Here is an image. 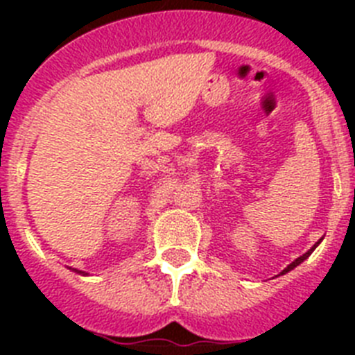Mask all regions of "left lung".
I'll use <instances>...</instances> for the list:
<instances>
[{
    "instance_id": "8db88e82",
    "label": "left lung",
    "mask_w": 355,
    "mask_h": 355,
    "mask_svg": "<svg viewBox=\"0 0 355 355\" xmlns=\"http://www.w3.org/2000/svg\"><path fill=\"white\" fill-rule=\"evenodd\" d=\"M316 245H318V243H316ZM316 245H315V247H316ZM315 247H313V249H311V250H307V252H306V254H302V256H300V258H297V259H295V261H293V263H290V265H288V266H286V268H284V270H283V272H281V274H286V272L293 270L295 266H297V265H300V263H302V261H304V259H306V258H307V256H309V254H311V252H313V250H315Z\"/></svg>"
}]
</instances>
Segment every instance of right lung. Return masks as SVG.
Instances as JSON below:
<instances>
[{"mask_svg": "<svg viewBox=\"0 0 355 355\" xmlns=\"http://www.w3.org/2000/svg\"><path fill=\"white\" fill-rule=\"evenodd\" d=\"M76 272H78V270H76ZM80 274H83V272H80Z\"/></svg>", "mask_w": 355, "mask_h": 355, "instance_id": "obj_1", "label": "right lung"}]
</instances>
